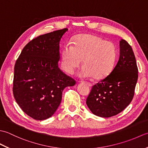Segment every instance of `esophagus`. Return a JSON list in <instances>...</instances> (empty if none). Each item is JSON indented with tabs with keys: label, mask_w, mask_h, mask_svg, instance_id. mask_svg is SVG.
Here are the masks:
<instances>
[{
	"label": "esophagus",
	"mask_w": 148,
	"mask_h": 148,
	"mask_svg": "<svg viewBox=\"0 0 148 148\" xmlns=\"http://www.w3.org/2000/svg\"><path fill=\"white\" fill-rule=\"evenodd\" d=\"M84 83H85L86 84H87V85L88 86H90V87H91V86H92V83H89V82H84Z\"/></svg>",
	"instance_id": "1"
}]
</instances>
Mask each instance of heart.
<instances>
[{"mask_svg":"<svg viewBox=\"0 0 148 148\" xmlns=\"http://www.w3.org/2000/svg\"><path fill=\"white\" fill-rule=\"evenodd\" d=\"M116 57L114 44L98 36L83 34L76 37L74 46L71 44L65 46L62 53V67L72 74L80 67L83 60L81 77L103 79L114 69Z\"/></svg>","mask_w":148,"mask_h":148,"instance_id":"obj_1","label":"heart"}]
</instances>
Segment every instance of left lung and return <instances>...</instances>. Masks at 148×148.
Instances as JSON below:
<instances>
[{
    "instance_id": "obj_1",
    "label": "left lung",
    "mask_w": 148,
    "mask_h": 148,
    "mask_svg": "<svg viewBox=\"0 0 148 148\" xmlns=\"http://www.w3.org/2000/svg\"><path fill=\"white\" fill-rule=\"evenodd\" d=\"M138 68L131 46L119 41V57L111 73L92 86L86 105L93 114L109 118L119 114L133 99Z\"/></svg>"
}]
</instances>
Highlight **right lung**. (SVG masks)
I'll return each mask as SVG.
<instances>
[{
  "label": "right lung",
  "mask_w": 148,
  "mask_h": 148,
  "mask_svg": "<svg viewBox=\"0 0 148 148\" xmlns=\"http://www.w3.org/2000/svg\"><path fill=\"white\" fill-rule=\"evenodd\" d=\"M67 30L53 31L33 39L16 61L13 95L22 111L34 119L51 117L60 104L63 90L76 84L58 67L60 41Z\"/></svg>",
  "instance_id": "add662e5"
}]
</instances>
